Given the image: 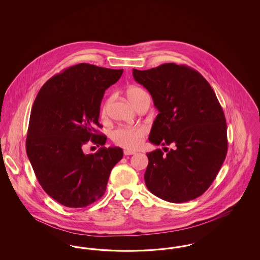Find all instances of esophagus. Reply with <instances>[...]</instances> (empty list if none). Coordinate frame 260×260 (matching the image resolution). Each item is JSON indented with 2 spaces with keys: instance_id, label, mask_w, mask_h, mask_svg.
I'll use <instances>...</instances> for the list:
<instances>
[{
  "instance_id": "esophagus-1",
  "label": "esophagus",
  "mask_w": 260,
  "mask_h": 260,
  "mask_svg": "<svg viewBox=\"0 0 260 260\" xmlns=\"http://www.w3.org/2000/svg\"><path fill=\"white\" fill-rule=\"evenodd\" d=\"M124 155H134V154H136V152L135 151H131V150H124Z\"/></svg>"
}]
</instances>
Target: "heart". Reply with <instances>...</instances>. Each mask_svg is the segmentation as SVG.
Listing matches in <instances>:
<instances>
[{"instance_id":"heart-1","label":"heart","mask_w":260,"mask_h":260,"mask_svg":"<svg viewBox=\"0 0 260 260\" xmlns=\"http://www.w3.org/2000/svg\"><path fill=\"white\" fill-rule=\"evenodd\" d=\"M147 94L142 88L132 87L127 89L126 96L129 102L136 107L138 100L143 95ZM109 100L105 102L101 109V117L106 118L109 110ZM147 131L144 126H121L112 132L111 138L113 142L118 146L127 150L137 149L143 142L144 136Z\"/></svg>"}]
</instances>
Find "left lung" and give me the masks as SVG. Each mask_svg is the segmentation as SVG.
I'll list each match as a JSON object with an SVG mask.
<instances>
[{
  "label": "left lung",
  "mask_w": 260,
  "mask_h": 260,
  "mask_svg": "<svg viewBox=\"0 0 260 260\" xmlns=\"http://www.w3.org/2000/svg\"><path fill=\"white\" fill-rule=\"evenodd\" d=\"M159 110L149 141L171 145L147 154L145 184L171 203L194 200L211 185L226 158L227 124L222 107L198 71L175 63L133 70Z\"/></svg>",
  "instance_id": "obj_1"
}]
</instances>
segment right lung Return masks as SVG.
<instances>
[{
	"label": "right lung",
	"mask_w": 260,
	"mask_h": 260,
	"mask_svg": "<svg viewBox=\"0 0 260 260\" xmlns=\"http://www.w3.org/2000/svg\"><path fill=\"white\" fill-rule=\"evenodd\" d=\"M123 69L80 63L51 77L34 101L26 152L45 192L68 208H84L103 196L123 149L106 148L99 134L100 104ZM87 142L101 146L86 154Z\"/></svg>",
	"instance_id": "add662e5"
}]
</instances>
